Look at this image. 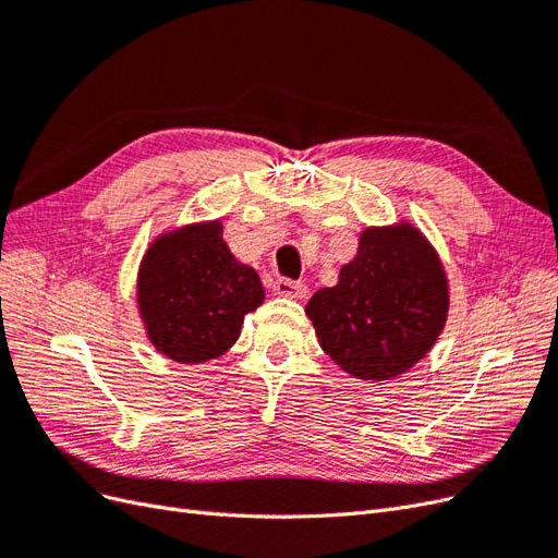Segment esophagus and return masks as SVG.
<instances>
[{"instance_id":"34e87169","label":"esophagus","mask_w":558,"mask_h":558,"mask_svg":"<svg viewBox=\"0 0 558 558\" xmlns=\"http://www.w3.org/2000/svg\"><path fill=\"white\" fill-rule=\"evenodd\" d=\"M275 293L281 298H293L302 300L307 295V286L302 281H291V279H277L275 281Z\"/></svg>"}]
</instances>
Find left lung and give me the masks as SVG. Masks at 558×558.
Returning a JSON list of instances; mask_svg holds the SVG:
<instances>
[{
	"mask_svg": "<svg viewBox=\"0 0 558 558\" xmlns=\"http://www.w3.org/2000/svg\"><path fill=\"white\" fill-rule=\"evenodd\" d=\"M305 312L337 365L384 381L430 351L447 320L449 286L435 248L414 226L367 228L340 281L316 291Z\"/></svg>",
	"mask_w": 558,
	"mask_h": 558,
	"instance_id": "obj_1",
	"label": "left lung"
}]
</instances>
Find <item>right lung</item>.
Instances as JSON below:
<instances>
[{
	"mask_svg": "<svg viewBox=\"0 0 558 558\" xmlns=\"http://www.w3.org/2000/svg\"><path fill=\"white\" fill-rule=\"evenodd\" d=\"M263 300L256 269L232 256L221 221L160 234L140 265L137 302L146 335L179 363L223 356L238 342L244 316Z\"/></svg>",
	"mask_w": 558,
	"mask_h": 558,
	"instance_id": "add662e5",
	"label": "right lung"
}]
</instances>
